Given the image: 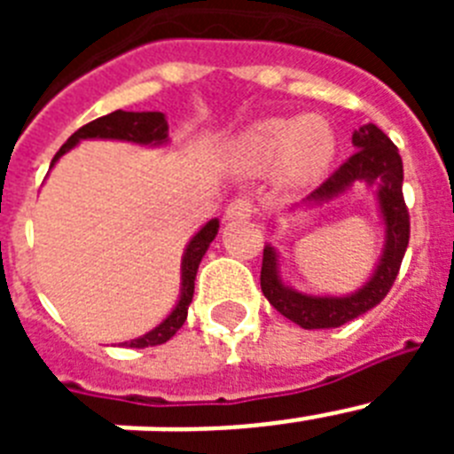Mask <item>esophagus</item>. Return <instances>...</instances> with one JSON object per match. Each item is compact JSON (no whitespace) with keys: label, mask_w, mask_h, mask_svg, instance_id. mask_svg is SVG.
Returning a JSON list of instances; mask_svg holds the SVG:
<instances>
[{"label":"esophagus","mask_w":454,"mask_h":454,"mask_svg":"<svg viewBox=\"0 0 454 454\" xmlns=\"http://www.w3.org/2000/svg\"><path fill=\"white\" fill-rule=\"evenodd\" d=\"M252 214H254V202L250 198H236L224 208V220H243L250 218Z\"/></svg>","instance_id":"34e87169"}]
</instances>
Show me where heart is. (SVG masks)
Wrapping results in <instances>:
<instances>
[{"label":"heart","mask_w":454,"mask_h":454,"mask_svg":"<svg viewBox=\"0 0 454 454\" xmlns=\"http://www.w3.org/2000/svg\"><path fill=\"white\" fill-rule=\"evenodd\" d=\"M336 154V134L320 115L266 118L250 124L231 145L239 170L263 175L277 166L284 184L304 186L325 175Z\"/></svg>","instance_id":"1"}]
</instances>
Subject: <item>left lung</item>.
<instances>
[{"label":"left lung","mask_w":454,"mask_h":454,"mask_svg":"<svg viewBox=\"0 0 454 454\" xmlns=\"http://www.w3.org/2000/svg\"><path fill=\"white\" fill-rule=\"evenodd\" d=\"M352 145L356 147L355 154L346 163H340L316 191L309 192L307 202H327L348 191L355 182H366L375 186L380 211L387 224V247L371 279L346 298L304 295L282 282L279 268H277L279 266L277 252L270 246L263 247V295L284 318L293 320L304 330L340 327L377 307L391 291L409 246V211L403 195V159L398 154V147L372 122L364 124L352 134Z\"/></svg>","instance_id":"1"}]
</instances>
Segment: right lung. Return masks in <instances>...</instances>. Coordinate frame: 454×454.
Instances as JSON below:
<instances>
[{
    "label": "right lung",
    "instance_id": "right-lung-1",
    "mask_svg": "<svg viewBox=\"0 0 454 454\" xmlns=\"http://www.w3.org/2000/svg\"><path fill=\"white\" fill-rule=\"evenodd\" d=\"M83 138H115V140H129V143H140V145H161L168 140V120L166 115L159 111H145V114H134V111H114V114L102 115V118L92 120V122L83 124L82 129H77L70 138L63 143V147L56 152L54 166L59 161V156L66 154L70 147H74L79 140ZM218 220H208L198 234L192 236L188 243L186 252L182 259V298H179L177 307L163 320L159 327L147 332L140 339L129 340V348H147V346H161L166 340L177 334L179 327L186 323L188 304L192 300V291H195V275H198L200 262H202L204 252L208 250L211 240L218 234Z\"/></svg>",
    "mask_w": 454,
    "mask_h": 454
}]
</instances>
